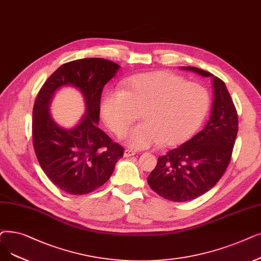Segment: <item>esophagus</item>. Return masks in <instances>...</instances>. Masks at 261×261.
Here are the masks:
<instances>
[{"label": "esophagus", "mask_w": 261, "mask_h": 261, "mask_svg": "<svg viewBox=\"0 0 261 261\" xmlns=\"http://www.w3.org/2000/svg\"><path fill=\"white\" fill-rule=\"evenodd\" d=\"M134 154H135V152L132 151V150H129V149H126V150L123 151V156H124V158L132 156V155H134Z\"/></svg>", "instance_id": "34e87169"}]
</instances>
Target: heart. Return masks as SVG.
<instances>
[{"instance_id": "b5f03b06", "label": "heart", "mask_w": 261, "mask_h": 261, "mask_svg": "<svg viewBox=\"0 0 261 261\" xmlns=\"http://www.w3.org/2000/svg\"><path fill=\"white\" fill-rule=\"evenodd\" d=\"M210 107L208 90L168 71L133 75L123 90H109L101 101V115L110 129L122 135L141 112L139 123L126 134L133 149L162 144L176 146L188 141L200 127Z\"/></svg>"}]
</instances>
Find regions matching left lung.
<instances>
[{"mask_svg": "<svg viewBox=\"0 0 261 261\" xmlns=\"http://www.w3.org/2000/svg\"><path fill=\"white\" fill-rule=\"evenodd\" d=\"M181 68L212 77L213 102L205 128L178 148L159 156L147 179L156 194L178 202L195 199L217 185L229 164L238 133L237 111L225 83L199 68Z\"/></svg>", "mask_w": 261, "mask_h": 261, "instance_id": "8db88e82", "label": "left lung"}]
</instances>
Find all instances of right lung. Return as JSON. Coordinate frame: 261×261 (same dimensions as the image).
<instances>
[{"instance_id":"right-lung-1","label":"right lung","mask_w":261,"mask_h":261,"mask_svg":"<svg viewBox=\"0 0 261 261\" xmlns=\"http://www.w3.org/2000/svg\"><path fill=\"white\" fill-rule=\"evenodd\" d=\"M119 68L98 58L66 63L37 95L32 122L34 150L42 171L67 193L83 195L105 185L123 154L122 147L98 128L101 93ZM66 86L76 88L86 102V114L71 128L56 124L49 113L56 92Z\"/></svg>"}]
</instances>
